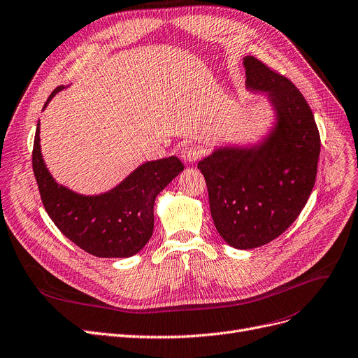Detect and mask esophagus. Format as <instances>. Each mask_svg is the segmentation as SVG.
I'll return each mask as SVG.
<instances>
[{"mask_svg":"<svg viewBox=\"0 0 358 358\" xmlns=\"http://www.w3.org/2000/svg\"><path fill=\"white\" fill-rule=\"evenodd\" d=\"M181 157H182V161H186V164H193L201 157V150H199V148H196V145L189 144L181 150Z\"/></svg>","mask_w":358,"mask_h":358,"instance_id":"esophagus-1","label":"esophagus"}]
</instances>
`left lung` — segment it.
I'll return each mask as SVG.
<instances>
[{
	"label": "left lung",
	"instance_id": "obj_1",
	"mask_svg": "<svg viewBox=\"0 0 358 358\" xmlns=\"http://www.w3.org/2000/svg\"><path fill=\"white\" fill-rule=\"evenodd\" d=\"M246 90L266 94L274 122L266 137L221 145L197 164L206 180L215 229L230 246L254 249L279 237L313 192L320 134L301 91L252 56L243 59Z\"/></svg>",
	"mask_w": 358,
	"mask_h": 358
}]
</instances>
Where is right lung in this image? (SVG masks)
Wrapping results in <instances>:
<instances>
[{"mask_svg": "<svg viewBox=\"0 0 358 358\" xmlns=\"http://www.w3.org/2000/svg\"><path fill=\"white\" fill-rule=\"evenodd\" d=\"M63 87H57L44 104ZM32 166L47 214L56 227L85 252L99 258L138 254L153 234L156 196L184 169L177 156L141 164L112 190L85 196L59 184L50 174L36 124Z\"/></svg>", "mask_w": 358, "mask_h": 358, "instance_id": "right-lung-1", "label": "right lung"}]
</instances>
